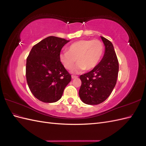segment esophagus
<instances>
[{"label": "esophagus", "instance_id": "obj_1", "mask_svg": "<svg viewBox=\"0 0 146 146\" xmlns=\"http://www.w3.org/2000/svg\"><path fill=\"white\" fill-rule=\"evenodd\" d=\"M71 77H72V79H74V78H77L78 77H77V76H71Z\"/></svg>", "mask_w": 146, "mask_h": 146}]
</instances>
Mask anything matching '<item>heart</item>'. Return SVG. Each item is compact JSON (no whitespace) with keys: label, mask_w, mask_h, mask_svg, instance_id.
I'll use <instances>...</instances> for the list:
<instances>
[{"label":"heart","mask_w":146,"mask_h":146,"mask_svg":"<svg viewBox=\"0 0 146 146\" xmlns=\"http://www.w3.org/2000/svg\"><path fill=\"white\" fill-rule=\"evenodd\" d=\"M104 47L98 39H82L71 44L67 52L61 53L60 60L65 69L70 70L76 60L78 63L72 69V72L77 73L86 69H94L98 64L102 56Z\"/></svg>","instance_id":"heart-1"}]
</instances>
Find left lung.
Instances as JSON below:
<instances>
[{"label": "left lung", "mask_w": 146, "mask_h": 146, "mask_svg": "<svg viewBox=\"0 0 146 146\" xmlns=\"http://www.w3.org/2000/svg\"><path fill=\"white\" fill-rule=\"evenodd\" d=\"M101 39L105 47L102 59L90 72L80 76L79 96L88 105H98L107 99L116 85L118 76L119 63L113 44L103 36Z\"/></svg>", "instance_id": "1"}]
</instances>
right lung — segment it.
Listing matches in <instances>:
<instances>
[{
    "label": "right lung",
    "instance_id": "1",
    "mask_svg": "<svg viewBox=\"0 0 146 146\" xmlns=\"http://www.w3.org/2000/svg\"><path fill=\"white\" fill-rule=\"evenodd\" d=\"M69 41L50 36L35 44L26 63V78L33 96L45 103L60 100L71 75L60 60L62 47Z\"/></svg>",
    "mask_w": 146,
    "mask_h": 146
}]
</instances>
